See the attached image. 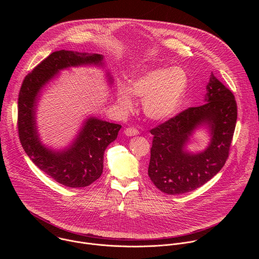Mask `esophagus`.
<instances>
[{
  "label": "esophagus",
  "instance_id": "esophagus-1",
  "mask_svg": "<svg viewBox=\"0 0 259 259\" xmlns=\"http://www.w3.org/2000/svg\"><path fill=\"white\" fill-rule=\"evenodd\" d=\"M124 133L126 136H135V135H138L139 132L135 128H127V129H125Z\"/></svg>",
  "mask_w": 259,
  "mask_h": 259
}]
</instances>
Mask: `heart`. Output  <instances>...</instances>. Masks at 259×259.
Listing matches in <instances>:
<instances>
[{"label":"heart","mask_w":259,"mask_h":259,"mask_svg":"<svg viewBox=\"0 0 259 259\" xmlns=\"http://www.w3.org/2000/svg\"><path fill=\"white\" fill-rule=\"evenodd\" d=\"M188 86L189 79L182 68H154L131 78L128 87L119 84L116 101L123 112H131L135 105L133 95L142 99V110L147 118L166 121L179 112Z\"/></svg>","instance_id":"1"}]
</instances>
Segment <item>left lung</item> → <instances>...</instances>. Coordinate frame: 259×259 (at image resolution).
Wrapping results in <instances>:
<instances>
[{
  "label": "left lung",
  "instance_id": "obj_1",
  "mask_svg": "<svg viewBox=\"0 0 259 259\" xmlns=\"http://www.w3.org/2000/svg\"><path fill=\"white\" fill-rule=\"evenodd\" d=\"M204 104L190 107L151 130L154 135L149 176L168 195L192 192L215 176L229 157L236 122L234 94L211 72ZM206 128L207 147L193 153L186 150L197 130Z\"/></svg>",
  "mask_w": 259,
  "mask_h": 259
}]
</instances>
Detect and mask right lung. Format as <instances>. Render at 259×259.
I'll use <instances>...</instances> for the list:
<instances>
[{
	"mask_svg": "<svg viewBox=\"0 0 259 259\" xmlns=\"http://www.w3.org/2000/svg\"><path fill=\"white\" fill-rule=\"evenodd\" d=\"M96 66L104 68L103 56L96 53L59 50L51 53L25 77L18 96V132L24 152L32 163L67 188H85L97 180L103 169V155L115 141L121 125L89 116L76 137L61 150L44 144L36 126V109L45 87L66 68ZM109 86L114 78L105 70Z\"/></svg>",
	"mask_w": 259,
	"mask_h": 259,
	"instance_id": "add662e5",
	"label": "right lung"
}]
</instances>
